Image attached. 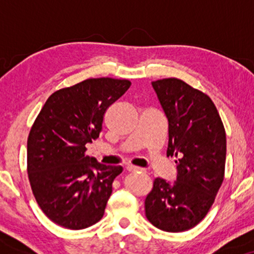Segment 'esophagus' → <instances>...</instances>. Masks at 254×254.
I'll return each instance as SVG.
<instances>
[{"label": "esophagus", "mask_w": 254, "mask_h": 254, "mask_svg": "<svg viewBox=\"0 0 254 254\" xmlns=\"http://www.w3.org/2000/svg\"><path fill=\"white\" fill-rule=\"evenodd\" d=\"M127 170L129 171V172H144L143 168L137 167V166H132V165H129V166H127Z\"/></svg>", "instance_id": "esophagus-1"}]
</instances>
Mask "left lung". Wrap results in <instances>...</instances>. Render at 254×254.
Instances as JSON below:
<instances>
[{
	"label": "left lung",
	"instance_id": "8db88e82",
	"mask_svg": "<svg viewBox=\"0 0 254 254\" xmlns=\"http://www.w3.org/2000/svg\"><path fill=\"white\" fill-rule=\"evenodd\" d=\"M151 84L168 121L167 156L180 159L176 182L154 179L144 200L145 216L165 232H185L206 216L222 185L226 130L205 93L176 77Z\"/></svg>",
	"mask_w": 254,
	"mask_h": 254
}]
</instances>
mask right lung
<instances>
[{
    "mask_svg": "<svg viewBox=\"0 0 254 254\" xmlns=\"http://www.w3.org/2000/svg\"><path fill=\"white\" fill-rule=\"evenodd\" d=\"M129 80L88 78L49 97L27 139L32 192L46 217L66 229L88 228L104 216L122 166L86 156L103 130L104 116L129 89Z\"/></svg>",
    "mask_w": 254,
    "mask_h": 254,
    "instance_id": "add662e5",
    "label": "right lung"
}]
</instances>
